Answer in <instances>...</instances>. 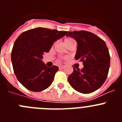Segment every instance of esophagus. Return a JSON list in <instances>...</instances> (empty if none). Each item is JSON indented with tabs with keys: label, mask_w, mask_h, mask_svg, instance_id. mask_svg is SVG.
<instances>
[{
	"label": "esophagus",
	"mask_w": 122,
	"mask_h": 122,
	"mask_svg": "<svg viewBox=\"0 0 122 122\" xmlns=\"http://www.w3.org/2000/svg\"><path fill=\"white\" fill-rule=\"evenodd\" d=\"M59 69H63L65 68V66L64 65H60V66H59Z\"/></svg>",
	"instance_id": "obj_1"
}]
</instances>
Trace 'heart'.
Masks as SVG:
<instances>
[{"mask_svg": "<svg viewBox=\"0 0 122 122\" xmlns=\"http://www.w3.org/2000/svg\"><path fill=\"white\" fill-rule=\"evenodd\" d=\"M74 40L71 38H66L65 40V43H68V42H70V41H73Z\"/></svg>", "mask_w": 122, "mask_h": 122, "instance_id": "1", "label": "heart"}]
</instances>
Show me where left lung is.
I'll return each instance as SVG.
<instances>
[{
    "label": "left lung",
    "mask_w": 122,
    "mask_h": 122,
    "mask_svg": "<svg viewBox=\"0 0 122 122\" xmlns=\"http://www.w3.org/2000/svg\"><path fill=\"white\" fill-rule=\"evenodd\" d=\"M66 36L77 43L75 59L82 62L81 70L73 67L68 82L73 89L82 93H90L101 87L107 78L110 55L106 43L99 36L87 31L69 32Z\"/></svg>",
    "instance_id": "8db88e82"
}]
</instances>
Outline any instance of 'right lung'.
Segmentation results:
<instances>
[{
	"label": "right lung",
	"instance_id": "add662e5",
	"mask_svg": "<svg viewBox=\"0 0 122 122\" xmlns=\"http://www.w3.org/2000/svg\"><path fill=\"white\" fill-rule=\"evenodd\" d=\"M66 31L37 27L23 32L15 41L11 62L18 80L27 89L41 92L51 85L58 66L48 67L42 62L55 41L66 35Z\"/></svg>",
	"mask_w": 122,
	"mask_h": 122
}]
</instances>
